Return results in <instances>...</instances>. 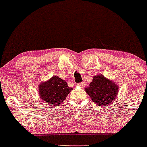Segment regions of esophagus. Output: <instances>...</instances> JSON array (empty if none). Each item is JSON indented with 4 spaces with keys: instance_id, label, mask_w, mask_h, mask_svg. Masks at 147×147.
Returning <instances> with one entry per match:
<instances>
[{
    "instance_id": "1",
    "label": "esophagus",
    "mask_w": 147,
    "mask_h": 147,
    "mask_svg": "<svg viewBox=\"0 0 147 147\" xmlns=\"http://www.w3.org/2000/svg\"><path fill=\"white\" fill-rule=\"evenodd\" d=\"M78 85L80 87H84L85 85V82H82L80 83H78Z\"/></svg>"
}]
</instances>
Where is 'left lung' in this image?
<instances>
[{
	"mask_svg": "<svg viewBox=\"0 0 147 147\" xmlns=\"http://www.w3.org/2000/svg\"><path fill=\"white\" fill-rule=\"evenodd\" d=\"M119 87L102 75H95L85 91L98 105H110L116 100Z\"/></svg>",
	"mask_w": 147,
	"mask_h": 147,
	"instance_id": "left-lung-1",
	"label": "left lung"
}]
</instances>
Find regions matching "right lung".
I'll list each match as a JSON object with an SVG mask.
<instances>
[{"mask_svg": "<svg viewBox=\"0 0 147 147\" xmlns=\"http://www.w3.org/2000/svg\"><path fill=\"white\" fill-rule=\"evenodd\" d=\"M72 88L68 87L67 84L57 76H54L46 82L39 85V95L45 103L53 105L62 103Z\"/></svg>", "mask_w": 147, "mask_h": 147, "instance_id": "1", "label": "right lung"}]
</instances>
